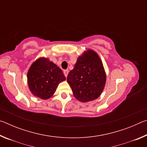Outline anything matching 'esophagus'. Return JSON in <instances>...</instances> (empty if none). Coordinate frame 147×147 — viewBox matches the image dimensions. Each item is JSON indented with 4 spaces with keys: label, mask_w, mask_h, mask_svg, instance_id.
Segmentation results:
<instances>
[{
    "label": "esophagus",
    "mask_w": 147,
    "mask_h": 147,
    "mask_svg": "<svg viewBox=\"0 0 147 147\" xmlns=\"http://www.w3.org/2000/svg\"><path fill=\"white\" fill-rule=\"evenodd\" d=\"M63 73H64L65 76L67 77V75H68L69 71H68V70H64V71H63Z\"/></svg>",
    "instance_id": "34e87169"
}]
</instances>
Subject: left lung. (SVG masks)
Wrapping results in <instances>:
<instances>
[{
  "label": "left lung",
  "instance_id": "left-lung-1",
  "mask_svg": "<svg viewBox=\"0 0 147 147\" xmlns=\"http://www.w3.org/2000/svg\"><path fill=\"white\" fill-rule=\"evenodd\" d=\"M67 80L77 100L86 102L97 98L106 83V73L98 54L88 50L78 57Z\"/></svg>",
  "mask_w": 147,
  "mask_h": 147
}]
</instances>
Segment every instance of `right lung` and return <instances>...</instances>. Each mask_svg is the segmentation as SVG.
<instances>
[{
    "instance_id": "add662e5",
    "label": "right lung",
    "mask_w": 147,
    "mask_h": 147,
    "mask_svg": "<svg viewBox=\"0 0 147 147\" xmlns=\"http://www.w3.org/2000/svg\"><path fill=\"white\" fill-rule=\"evenodd\" d=\"M27 78L32 93L42 99L53 96L59 83L66 79L61 69L47 58H39L33 63Z\"/></svg>"
}]
</instances>
